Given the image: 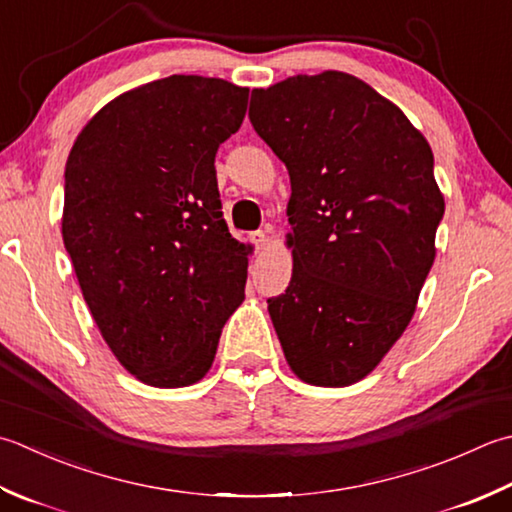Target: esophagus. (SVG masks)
Wrapping results in <instances>:
<instances>
[{
	"mask_svg": "<svg viewBox=\"0 0 512 512\" xmlns=\"http://www.w3.org/2000/svg\"><path fill=\"white\" fill-rule=\"evenodd\" d=\"M250 242H253L255 246H266V242H268V235H266V230H255V233H250Z\"/></svg>",
	"mask_w": 512,
	"mask_h": 512,
	"instance_id": "esophagus-1",
	"label": "esophagus"
}]
</instances>
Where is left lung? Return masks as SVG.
I'll return each mask as SVG.
<instances>
[{
	"mask_svg": "<svg viewBox=\"0 0 512 512\" xmlns=\"http://www.w3.org/2000/svg\"><path fill=\"white\" fill-rule=\"evenodd\" d=\"M250 122L290 175L293 277L268 313L313 386L373 373L415 315L444 195L426 137L355 75H295L250 97Z\"/></svg>",
	"mask_w": 512,
	"mask_h": 512,
	"instance_id": "8db88e82",
	"label": "left lung"
}]
</instances>
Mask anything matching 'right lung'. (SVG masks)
Instances as JSON below:
<instances>
[{
	"mask_svg": "<svg viewBox=\"0 0 512 512\" xmlns=\"http://www.w3.org/2000/svg\"><path fill=\"white\" fill-rule=\"evenodd\" d=\"M246 104L226 79L170 75L108 102L70 148L64 246L104 342L148 386L197 384L244 302L250 246L228 233L215 155Z\"/></svg>",
	"mask_w": 512,
	"mask_h": 512,
	"instance_id": "1",
	"label": "right lung"
}]
</instances>
